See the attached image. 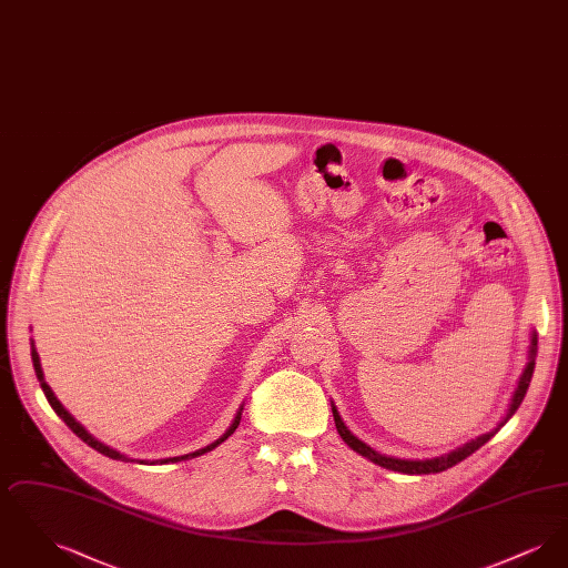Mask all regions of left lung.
<instances>
[{"label":"left lung","instance_id":"obj_1","mask_svg":"<svg viewBox=\"0 0 568 568\" xmlns=\"http://www.w3.org/2000/svg\"><path fill=\"white\" fill-rule=\"evenodd\" d=\"M535 359H537V334H532V347H530V362H528V366H526V371H524V375H521V381H519V385H517V392H515L514 403H511V408H509V413H507V417H505V422L503 424H507V419L514 415L515 410H517V406L521 405V400H524V396H526V392H528V385H530V378H532V373H535ZM332 413H334V424H336V430L341 434V438L352 447L353 452H357L359 456H364V458L371 459V462H375L378 466H383V468H389V470H398V473H406V475H430V473H440V470H447V468H452V466H456L458 462L462 459L468 458V456H473L479 447H484L487 440L494 436V434L498 433V430H494V433L484 434V436H479L477 440H473V443H468V445H464L462 449L458 452H452L449 456H443V458H434V459H398V458H387V456H381L377 454L375 449H371L366 443H362L359 438H355L347 428H345V424H343V419H341V415H338V410H336V406H332ZM500 424V426H503Z\"/></svg>","mask_w":568,"mask_h":568}]
</instances>
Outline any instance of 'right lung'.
I'll use <instances>...</instances> for the list:
<instances>
[{"label": "right lung", "instance_id": "add662e5", "mask_svg": "<svg viewBox=\"0 0 568 568\" xmlns=\"http://www.w3.org/2000/svg\"><path fill=\"white\" fill-rule=\"evenodd\" d=\"M31 359H33V368H36V375H38V381H40V387H42V392H44V396H47V400H49V405L53 406L54 413L68 424V428L72 430V433L77 434L79 438H82L89 447H93L95 452H100V454H104V456H109V458L112 459H121V462H128L130 458H125L123 454H119V452H114V449H110V447H106L104 443H100V440H95L91 434L87 433L84 428H82L81 424L63 408V405L54 398L53 389L47 385V381H44V375H42V368H40V357H38V352H36V347H33V343H31ZM243 410V408H241ZM239 410V415H236V419H234V424L230 426V430L227 433L223 434L219 440H215V443H211L209 447H204V449H200V452H193V454H187V456H179V458H165L160 462V464H168V462H183V459H190L195 458V456H202V454H206V452H211V449H215L216 445H221L227 436H232L234 434V430L239 428V424H241V413ZM130 462H134V459H130Z\"/></svg>", "mask_w": 568, "mask_h": 568}]
</instances>
